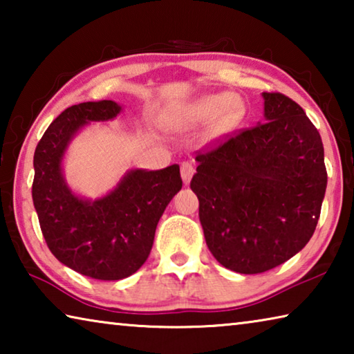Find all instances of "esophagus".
<instances>
[{
  "mask_svg": "<svg viewBox=\"0 0 354 354\" xmlns=\"http://www.w3.org/2000/svg\"><path fill=\"white\" fill-rule=\"evenodd\" d=\"M194 173H195V169L190 162H183L181 164V178H183L184 184L190 183V179H192V176H194Z\"/></svg>",
  "mask_w": 354,
  "mask_h": 354,
  "instance_id": "esophagus-1",
  "label": "esophagus"
}]
</instances>
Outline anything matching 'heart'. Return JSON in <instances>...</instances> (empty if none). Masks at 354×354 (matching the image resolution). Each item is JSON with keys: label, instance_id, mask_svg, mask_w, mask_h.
<instances>
[{"label": "heart", "instance_id": "b5f03b06", "mask_svg": "<svg viewBox=\"0 0 354 354\" xmlns=\"http://www.w3.org/2000/svg\"><path fill=\"white\" fill-rule=\"evenodd\" d=\"M245 117V106L242 100L232 93L206 95L194 101L178 113L173 120L175 127L194 128L198 124L211 123V133L220 137L236 129Z\"/></svg>", "mask_w": 354, "mask_h": 354}]
</instances>
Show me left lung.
I'll return each instance as SVG.
<instances>
[{"mask_svg":"<svg viewBox=\"0 0 354 354\" xmlns=\"http://www.w3.org/2000/svg\"><path fill=\"white\" fill-rule=\"evenodd\" d=\"M263 123L196 156L190 189L207 248L232 272L281 266L313 237L328 183L317 128L295 101L262 93Z\"/></svg>","mask_w":354,"mask_h":354,"instance_id":"1","label":"left lung"}]
</instances>
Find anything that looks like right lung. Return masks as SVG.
<instances>
[{
	"label": "right lung",
	"instance_id": "right-lung-1",
	"mask_svg": "<svg viewBox=\"0 0 354 354\" xmlns=\"http://www.w3.org/2000/svg\"><path fill=\"white\" fill-rule=\"evenodd\" d=\"M123 107L112 100L65 109L45 131L34 153L32 201L48 248L71 270L101 281L136 273L148 259L156 226L183 187L179 165L133 169L97 200L76 195L62 160L73 137L92 122H109Z\"/></svg>",
	"mask_w": 354,
	"mask_h": 354
}]
</instances>
